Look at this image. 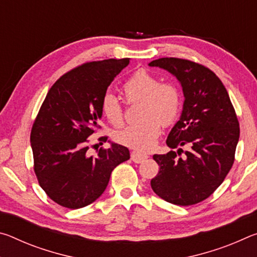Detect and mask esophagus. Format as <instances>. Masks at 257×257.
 <instances>
[{
  "mask_svg": "<svg viewBox=\"0 0 257 257\" xmlns=\"http://www.w3.org/2000/svg\"><path fill=\"white\" fill-rule=\"evenodd\" d=\"M149 158V155L145 153H139V152H133L132 153V160L135 163H142Z\"/></svg>",
  "mask_w": 257,
  "mask_h": 257,
  "instance_id": "34e87169",
  "label": "esophagus"
}]
</instances>
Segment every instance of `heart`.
Masks as SVG:
<instances>
[{"instance_id":"obj_1","label":"heart","mask_w":257,"mask_h":257,"mask_svg":"<svg viewBox=\"0 0 257 257\" xmlns=\"http://www.w3.org/2000/svg\"><path fill=\"white\" fill-rule=\"evenodd\" d=\"M122 93L128 103L142 102V122L132 124L115 134L121 145L137 151H149L155 145L161 123L170 124L181 106L179 89L172 84H160L158 77L146 70L135 72L124 82ZM102 113L113 125L123 122V112L114 95L106 94L102 99Z\"/></svg>"}]
</instances>
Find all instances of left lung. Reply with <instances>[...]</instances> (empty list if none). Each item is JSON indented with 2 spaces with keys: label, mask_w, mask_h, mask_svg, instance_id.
<instances>
[{
  "label": "left lung",
  "mask_w": 257,
  "mask_h": 257,
  "mask_svg": "<svg viewBox=\"0 0 257 257\" xmlns=\"http://www.w3.org/2000/svg\"><path fill=\"white\" fill-rule=\"evenodd\" d=\"M149 66L175 76L185 97L180 119L167 138V145L178 150L153 155L160 171L151 187L169 203L193 205L214 193L232 167L239 141L236 112L222 81L202 64L162 58ZM185 145L190 150L178 158Z\"/></svg>",
  "instance_id": "left-lung-1"
}]
</instances>
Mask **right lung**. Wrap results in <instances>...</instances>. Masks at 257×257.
I'll return each mask as SVG.
<instances>
[{
  "mask_svg": "<svg viewBox=\"0 0 257 257\" xmlns=\"http://www.w3.org/2000/svg\"><path fill=\"white\" fill-rule=\"evenodd\" d=\"M128 64L129 59H108L72 69L42 104L30 134L34 170L43 190L61 206L75 210L96 201L113 169L130 159L127 147L115 143L96 156L87 154V138L99 127L107 87Z\"/></svg>",
  "mask_w": 257,
  "mask_h": 257,
  "instance_id": "1",
  "label": "right lung"
}]
</instances>
